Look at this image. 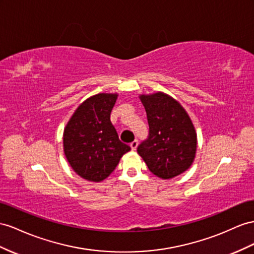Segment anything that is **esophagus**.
Here are the masks:
<instances>
[{"instance_id": "1", "label": "esophagus", "mask_w": 254, "mask_h": 254, "mask_svg": "<svg viewBox=\"0 0 254 254\" xmlns=\"http://www.w3.org/2000/svg\"><path fill=\"white\" fill-rule=\"evenodd\" d=\"M137 146H138V140L135 138V139L131 142V148H132V149H134V150H135V149L137 148Z\"/></svg>"}]
</instances>
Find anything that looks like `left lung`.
Returning <instances> with one entry per match:
<instances>
[{"instance_id":"1","label":"left lung","mask_w":254,"mask_h":254,"mask_svg":"<svg viewBox=\"0 0 254 254\" xmlns=\"http://www.w3.org/2000/svg\"><path fill=\"white\" fill-rule=\"evenodd\" d=\"M117 93H97L76 108L63 132V150L70 167L93 183L105 180L131 147L119 139L110 121Z\"/></svg>"}]
</instances>
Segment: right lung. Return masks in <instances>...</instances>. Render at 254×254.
<instances>
[{
    "label": "right lung",
    "mask_w": 254,
    "mask_h": 254,
    "mask_svg": "<svg viewBox=\"0 0 254 254\" xmlns=\"http://www.w3.org/2000/svg\"><path fill=\"white\" fill-rule=\"evenodd\" d=\"M149 123V136L137 148L149 171L172 179L189 168L196 154L197 138L192 120L181 104L163 92L140 94Z\"/></svg>",
    "instance_id": "add662e5"
}]
</instances>
